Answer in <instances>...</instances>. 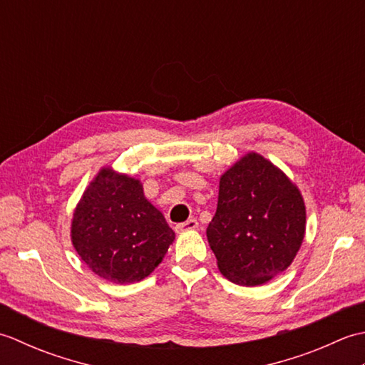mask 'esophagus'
<instances>
[{
	"label": "esophagus",
	"mask_w": 365,
	"mask_h": 365,
	"mask_svg": "<svg viewBox=\"0 0 365 365\" xmlns=\"http://www.w3.org/2000/svg\"><path fill=\"white\" fill-rule=\"evenodd\" d=\"M197 226H199V222H197V220H195V218H191V220H188V221H185V222H178L177 226H175V232H178V234H180V232H187V230H195V229H197Z\"/></svg>",
	"instance_id": "obj_1"
}]
</instances>
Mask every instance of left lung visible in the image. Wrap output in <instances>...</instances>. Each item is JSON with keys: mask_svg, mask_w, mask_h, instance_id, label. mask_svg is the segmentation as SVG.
<instances>
[{"mask_svg": "<svg viewBox=\"0 0 365 365\" xmlns=\"http://www.w3.org/2000/svg\"><path fill=\"white\" fill-rule=\"evenodd\" d=\"M304 232L306 207L299 190L262 155H245L221 175L207 238L229 281L254 287L282 273Z\"/></svg>", "mask_w": 365, "mask_h": 365, "instance_id": "8db88e82", "label": "left lung"}]
</instances>
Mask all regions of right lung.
<instances>
[{"instance_id":"add662e5","label":"right lung","mask_w":365,"mask_h":365,"mask_svg":"<svg viewBox=\"0 0 365 365\" xmlns=\"http://www.w3.org/2000/svg\"><path fill=\"white\" fill-rule=\"evenodd\" d=\"M175 238L136 178L103 168L75 208L72 243L81 260L114 284L143 281Z\"/></svg>"}]
</instances>
